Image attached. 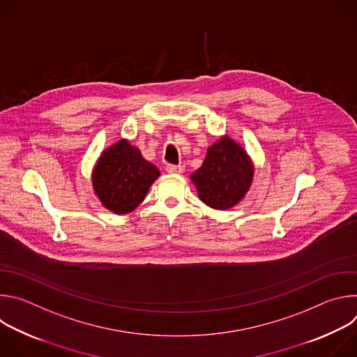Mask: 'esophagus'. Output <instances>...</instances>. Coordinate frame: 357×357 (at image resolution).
<instances>
[{
    "instance_id": "esophagus-1",
    "label": "esophagus",
    "mask_w": 357,
    "mask_h": 357,
    "mask_svg": "<svg viewBox=\"0 0 357 357\" xmlns=\"http://www.w3.org/2000/svg\"><path fill=\"white\" fill-rule=\"evenodd\" d=\"M185 171L183 165H167V172L169 174H182Z\"/></svg>"
}]
</instances>
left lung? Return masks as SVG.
Returning <instances> with one entry per match:
<instances>
[{"instance_id":"obj_1","label":"left lung","mask_w":357,"mask_h":357,"mask_svg":"<svg viewBox=\"0 0 357 357\" xmlns=\"http://www.w3.org/2000/svg\"><path fill=\"white\" fill-rule=\"evenodd\" d=\"M254 176V165L245 149L229 135L208 148L202 167L190 175L203 203L227 211L241 202Z\"/></svg>"}]
</instances>
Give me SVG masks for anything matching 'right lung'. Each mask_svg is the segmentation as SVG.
Segmentation results:
<instances>
[{
	"instance_id": "1",
	"label": "right lung",
	"mask_w": 357,
	"mask_h": 357,
	"mask_svg": "<svg viewBox=\"0 0 357 357\" xmlns=\"http://www.w3.org/2000/svg\"><path fill=\"white\" fill-rule=\"evenodd\" d=\"M158 176L160 169L144 160L137 146L120 139L101 152L91 182L101 205L116 215H126L145 199Z\"/></svg>"
}]
</instances>
